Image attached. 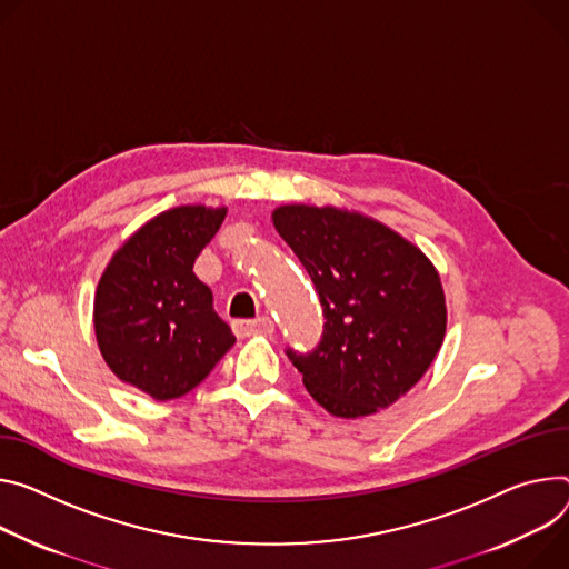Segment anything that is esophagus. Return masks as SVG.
Here are the masks:
<instances>
[{
    "label": "esophagus",
    "mask_w": 569,
    "mask_h": 569,
    "mask_svg": "<svg viewBox=\"0 0 569 569\" xmlns=\"http://www.w3.org/2000/svg\"><path fill=\"white\" fill-rule=\"evenodd\" d=\"M233 331L238 336H251V333H272L274 325L270 318H256V320H236Z\"/></svg>",
    "instance_id": "1"
}]
</instances>
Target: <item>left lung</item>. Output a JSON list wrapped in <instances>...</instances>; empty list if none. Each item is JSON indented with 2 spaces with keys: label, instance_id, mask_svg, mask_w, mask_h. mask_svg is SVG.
Instances as JSON below:
<instances>
[{
  "label": "left lung",
  "instance_id": "left-lung-1",
  "mask_svg": "<svg viewBox=\"0 0 569 569\" xmlns=\"http://www.w3.org/2000/svg\"><path fill=\"white\" fill-rule=\"evenodd\" d=\"M272 222L316 283L327 320L311 353L286 351L306 390L345 420L392 406L442 347L438 270L390 227L338 206L286 203Z\"/></svg>",
  "mask_w": 569,
  "mask_h": 569
}]
</instances>
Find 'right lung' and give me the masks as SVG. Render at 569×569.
I'll list each match as a JSON object with an SVG mask.
<instances>
[{"label": "right lung", "mask_w": 569, "mask_h": 569, "mask_svg": "<svg viewBox=\"0 0 569 569\" xmlns=\"http://www.w3.org/2000/svg\"><path fill=\"white\" fill-rule=\"evenodd\" d=\"M227 209L177 206L144 222L109 261L92 322L111 372L157 401L199 386L233 347L213 292L192 272Z\"/></svg>", "instance_id": "add662e5"}]
</instances>
